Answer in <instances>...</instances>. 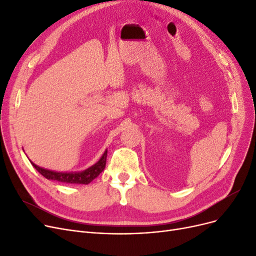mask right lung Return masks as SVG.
I'll return each instance as SVG.
<instances>
[{
  "instance_id": "right-lung-1",
  "label": "right lung",
  "mask_w": 256,
  "mask_h": 256,
  "mask_svg": "<svg viewBox=\"0 0 256 256\" xmlns=\"http://www.w3.org/2000/svg\"><path fill=\"white\" fill-rule=\"evenodd\" d=\"M106 154H108V150L104 152V154H102V156L100 158V160L96 165H93L92 167L86 169L85 171L78 172V173L55 172V171H50V170L40 168L32 162H31V164L34 166V168L40 174H42V176L48 180H57V182H60L87 184L90 182H92L94 178H98L100 174L104 171V169L106 167Z\"/></svg>"
}]
</instances>
